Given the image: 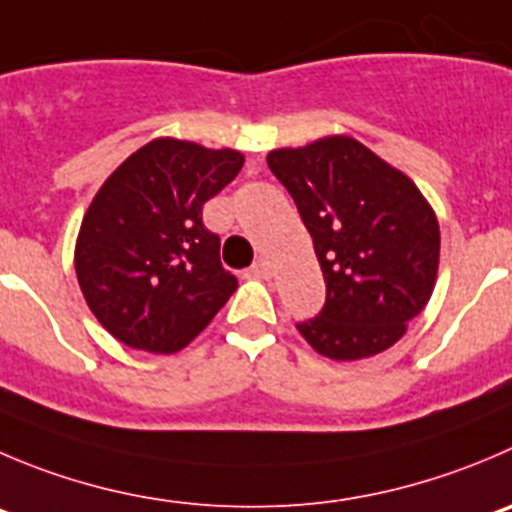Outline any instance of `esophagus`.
Wrapping results in <instances>:
<instances>
[{
  "instance_id": "34e87169",
  "label": "esophagus",
  "mask_w": 512,
  "mask_h": 512,
  "mask_svg": "<svg viewBox=\"0 0 512 512\" xmlns=\"http://www.w3.org/2000/svg\"><path fill=\"white\" fill-rule=\"evenodd\" d=\"M271 274L274 271H271V264L266 259H259L251 266V276H256V279H271Z\"/></svg>"
}]
</instances>
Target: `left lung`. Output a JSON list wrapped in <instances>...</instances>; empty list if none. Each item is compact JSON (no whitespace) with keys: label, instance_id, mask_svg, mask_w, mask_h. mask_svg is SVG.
Listing matches in <instances>:
<instances>
[{"label":"left lung","instance_id":"8db88e82","mask_svg":"<svg viewBox=\"0 0 512 512\" xmlns=\"http://www.w3.org/2000/svg\"><path fill=\"white\" fill-rule=\"evenodd\" d=\"M314 241L326 304L296 324L334 362L374 357L405 337L435 291L440 223L415 180L349 135L266 155Z\"/></svg>","mask_w":512,"mask_h":512}]
</instances>
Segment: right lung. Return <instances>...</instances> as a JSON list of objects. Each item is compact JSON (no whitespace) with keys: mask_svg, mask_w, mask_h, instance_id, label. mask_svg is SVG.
Masks as SVG:
<instances>
[{"mask_svg":"<svg viewBox=\"0 0 512 512\" xmlns=\"http://www.w3.org/2000/svg\"><path fill=\"white\" fill-rule=\"evenodd\" d=\"M241 165V150L155 138L107 175L82 216L75 274L95 319L118 342L180 352L236 291L201 211Z\"/></svg>","mask_w":512,"mask_h":512,"instance_id":"1","label":"right lung"}]
</instances>
